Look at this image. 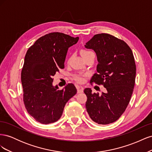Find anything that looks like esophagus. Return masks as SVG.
Listing matches in <instances>:
<instances>
[{
  "mask_svg": "<svg viewBox=\"0 0 152 152\" xmlns=\"http://www.w3.org/2000/svg\"><path fill=\"white\" fill-rule=\"evenodd\" d=\"M77 93H83V91H84L83 87H80V86H77Z\"/></svg>",
  "mask_w": 152,
  "mask_h": 152,
  "instance_id": "esophagus-1",
  "label": "esophagus"
}]
</instances>
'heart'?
Returning <instances> with one entry per match:
<instances>
[{
  "label": "heart",
  "instance_id": "heart-1",
  "mask_svg": "<svg viewBox=\"0 0 152 152\" xmlns=\"http://www.w3.org/2000/svg\"><path fill=\"white\" fill-rule=\"evenodd\" d=\"M80 53L83 58H85L86 56H87L88 55H90L91 54H94L93 52L91 51V50H85V49L82 50L80 51ZM76 80L79 82H82L84 80V78L82 76H77V77H76Z\"/></svg>",
  "mask_w": 152,
  "mask_h": 152
}]
</instances>
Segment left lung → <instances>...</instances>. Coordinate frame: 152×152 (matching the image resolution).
Returning <instances> with one entry per match:
<instances>
[{"label": "left lung", "instance_id": "left-lung-1", "mask_svg": "<svg viewBox=\"0 0 152 152\" xmlns=\"http://www.w3.org/2000/svg\"><path fill=\"white\" fill-rule=\"evenodd\" d=\"M85 48L94 50L98 61L91 82L107 90L99 95L91 88L84 89L87 112L98 124L113 123L126 110L134 89L136 67L132 50L124 40L108 34L95 35Z\"/></svg>", "mask_w": 152, "mask_h": 152}]
</instances>
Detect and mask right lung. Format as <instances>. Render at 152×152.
I'll use <instances>...</instances> for the list:
<instances>
[{"mask_svg": "<svg viewBox=\"0 0 152 152\" xmlns=\"http://www.w3.org/2000/svg\"><path fill=\"white\" fill-rule=\"evenodd\" d=\"M79 39L53 32L41 37L27 50L21 71L23 102L36 121L48 124L58 121L68 101L77 93L73 84L62 90L53 86V77L64 68L68 49Z\"/></svg>", "mask_w": 152, "mask_h": 152, "instance_id": "obj_1", "label": "right lung"}]
</instances>
